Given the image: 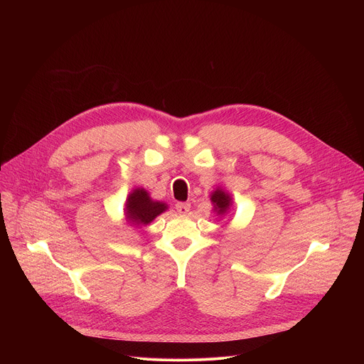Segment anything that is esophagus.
I'll list each match as a JSON object with an SVG mask.
<instances>
[{
    "label": "esophagus",
    "instance_id": "1",
    "mask_svg": "<svg viewBox=\"0 0 364 364\" xmlns=\"http://www.w3.org/2000/svg\"><path fill=\"white\" fill-rule=\"evenodd\" d=\"M176 209H177L178 213L186 215V213L190 212V203H187V201H180V203L176 204Z\"/></svg>",
    "mask_w": 364,
    "mask_h": 364
}]
</instances>
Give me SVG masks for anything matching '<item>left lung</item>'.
<instances>
[{
  "label": "left lung",
  "instance_id": "8db88e82",
  "mask_svg": "<svg viewBox=\"0 0 364 364\" xmlns=\"http://www.w3.org/2000/svg\"><path fill=\"white\" fill-rule=\"evenodd\" d=\"M230 197H229V194H226L225 191H222V190H216L213 194H212V201L216 204L215 205V209L218 210V213H225L228 209H229V205H230Z\"/></svg>",
  "mask_w": 364,
  "mask_h": 364
}]
</instances>
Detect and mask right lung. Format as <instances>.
<instances>
[{"mask_svg": "<svg viewBox=\"0 0 364 364\" xmlns=\"http://www.w3.org/2000/svg\"><path fill=\"white\" fill-rule=\"evenodd\" d=\"M167 209L160 201H152L144 188L134 190L127 201V216L134 225H148Z\"/></svg>", "mask_w": 364, "mask_h": 364, "instance_id": "add662e5", "label": "right lung"}]
</instances>
